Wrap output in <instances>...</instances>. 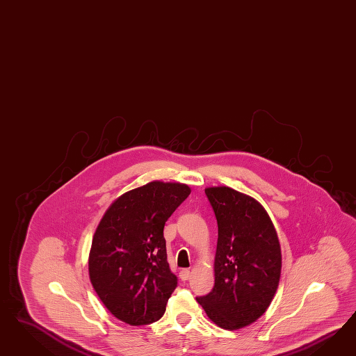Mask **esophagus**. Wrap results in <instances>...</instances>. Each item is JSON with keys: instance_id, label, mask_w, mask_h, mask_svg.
Instances as JSON below:
<instances>
[{"instance_id": "obj_1", "label": "esophagus", "mask_w": 356, "mask_h": 356, "mask_svg": "<svg viewBox=\"0 0 356 356\" xmlns=\"http://www.w3.org/2000/svg\"><path fill=\"white\" fill-rule=\"evenodd\" d=\"M189 277H191V270L183 269L181 271H180V278H181V280H189Z\"/></svg>"}]
</instances>
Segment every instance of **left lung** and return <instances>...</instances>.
<instances>
[{
	"label": "left lung",
	"mask_w": 356,
	"mask_h": 356,
	"mask_svg": "<svg viewBox=\"0 0 356 356\" xmlns=\"http://www.w3.org/2000/svg\"><path fill=\"white\" fill-rule=\"evenodd\" d=\"M205 193L218 222L216 284L197 302L219 327L237 330L257 321L277 292L280 238L268 211L253 197L228 186H209Z\"/></svg>",
	"instance_id": "1"
}]
</instances>
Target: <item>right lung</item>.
<instances>
[{
	"label": "right lung",
	"mask_w": 356,
	"mask_h": 356,
	"mask_svg": "<svg viewBox=\"0 0 356 356\" xmlns=\"http://www.w3.org/2000/svg\"><path fill=\"white\" fill-rule=\"evenodd\" d=\"M191 194L186 184L151 181L118 197L100 219L88 275L109 312L133 326L155 323L177 286L163 228Z\"/></svg>",
	"instance_id": "right-lung-1"
}]
</instances>
